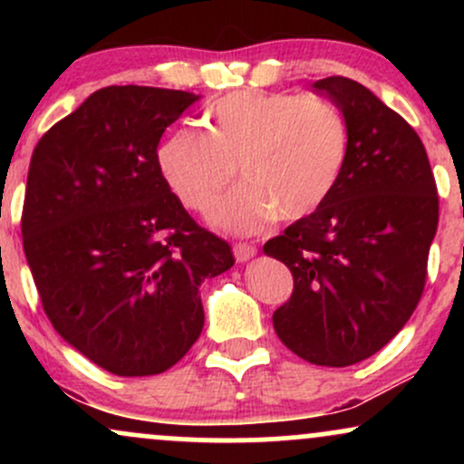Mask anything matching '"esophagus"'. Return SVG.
Returning a JSON list of instances; mask_svg holds the SVG:
<instances>
[{
	"label": "esophagus",
	"instance_id": "obj_1",
	"mask_svg": "<svg viewBox=\"0 0 464 464\" xmlns=\"http://www.w3.org/2000/svg\"><path fill=\"white\" fill-rule=\"evenodd\" d=\"M255 255H257V248L253 246V244H246V242H239L233 246V257H236V262H248V259H253Z\"/></svg>",
	"mask_w": 464,
	"mask_h": 464
}]
</instances>
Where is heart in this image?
Here are the masks:
<instances>
[{
	"mask_svg": "<svg viewBox=\"0 0 464 464\" xmlns=\"http://www.w3.org/2000/svg\"><path fill=\"white\" fill-rule=\"evenodd\" d=\"M343 113L318 95L237 92L207 111L205 132L179 129L157 150L159 172L183 205L207 211L231 183L244 185L211 211V225L248 236L275 218L296 222L321 209L347 163Z\"/></svg>",
	"mask_w": 464,
	"mask_h": 464,
	"instance_id": "1",
	"label": "heart"
}]
</instances>
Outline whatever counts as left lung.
<instances>
[{"label": "left lung", "instance_id": "obj_1", "mask_svg": "<svg viewBox=\"0 0 464 464\" xmlns=\"http://www.w3.org/2000/svg\"><path fill=\"white\" fill-rule=\"evenodd\" d=\"M312 87L343 111L347 163L321 209L264 244L295 276L273 324L299 358L351 366L391 343L412 316L439 196L428 152L401 115L355 80L329 76Z\"/></svg>", "mask_w": 464, "mask_h": 464}]
</instances>
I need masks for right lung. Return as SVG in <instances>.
I'll return each mask as SVG.
<instances>
[{"label": "right lung", "mask_w": 464, "mask_h": 464, "mask_svg": "<svg viewBox=\"0 0 464 464\" xmlns=\"http://www.w3.org/2000/svg\"><path fill=\"white\" fill-rule=\"evenodd\" d=\"M198 100L104 87L32 152L21 233L41 303L63 340L113 375L177 364L205 324L202 281L233 266L157 165L165 129Z\"/></svg>", "instance_id": "right-lung-1"}]
</instances>
